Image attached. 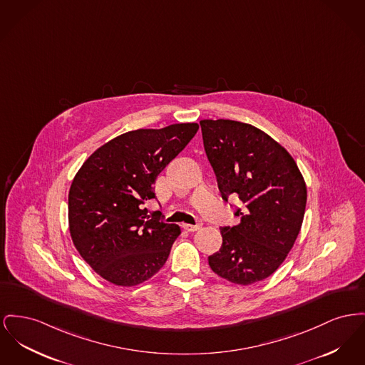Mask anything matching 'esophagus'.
Returning <instances> with one entry per match:
<instances>
[{
    "instance_id": "obj_1",
    "label": "esophagus",
    "mask_w": 365,
    "mask_h": 365,
    "mask_svg": "<svg viewBox=\"0 0 365 365\" xmlns=\"http://www.w3.org/2000/svg\"><path fill=\"white\" fill-rule=\"evenodd\" d=\"M182 227L187 232H197L198 229H201V225H189V223H185L182 225Z\"/></svg>"
}]
</instances>
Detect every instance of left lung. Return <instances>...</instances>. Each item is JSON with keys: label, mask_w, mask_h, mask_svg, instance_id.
I'll return each instance as SVG.
<instances>
[{"label": "left lung", "mask_w": 365, "mask_h": 365, "mask_svg": "<svg viewBox=\"0 0 365 365\" xmlns=\"http://www.w3.org/2000/svg\"><path fill=\"white\" fill-rule=\"evenodd\" d=\"M205 154L222 198L237 197L240 222L222 227L208 257L219 277L251 285L272 276L299 235L307 187L292 155L262 129L233 120H201Z\"/></svg>", "instance_id": "1"}]
</instances>
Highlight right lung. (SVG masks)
<instances>
[{"instance_id":"obj_1","label":"right lung","mask_w":365,"mask_h":365,"mask_svg":"<svg viewBox=\"0 0 365 365\" xmlns=\"http://www.w3.org/2000/svg\"><path fill=\"white\" fill-rule=\"evenodd\" d=\"M197 123L125 132L93 151L68 190V230L86 263L108 282L133 287L167 262L178 225L149 215L153 185L198 130Z\"/></svg>"}]
</instances>
